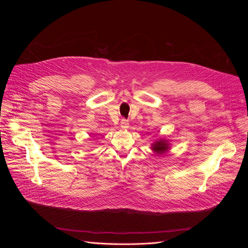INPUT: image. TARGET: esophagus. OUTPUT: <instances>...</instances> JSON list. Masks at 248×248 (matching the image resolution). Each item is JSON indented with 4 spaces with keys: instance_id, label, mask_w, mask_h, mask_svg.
Returning <instances> with one entry per match:
<instances>
[{
    "instance_id": "1",
    "label": "esophagus",
    "mask_w": 248,
    "mask_h": 248,
    "mask_svg": "<svg viewBox=\"0 0 248 248\" xmlns=\"http://www.w3.org/2000/svg\"><path fill=\"white\" fill-rule=\"evenodd\" d=\"M121 127L123 129H127L129 127V121L128 120H126L125 118H123L122 120H121Z\"/></svg>"
}]
</instances>
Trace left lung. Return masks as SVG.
I'll return each instance as SVG.
<instances>
[{
  "instance_id": "obj_1",
  "label": "left lung",
  "mask_w": 248,
  "mask_h": 248,
  "mask_svg": "<svg viewBox=\"0 0 248 248\" xmlns=\"http://www.w3.org/2000/svg\"><path fill=\"white\" fill-rule=\"evenodd\" d=\"M155 152L159 153V154H162L164 151H167L168 150V144L167 141L164 140H158L157 142H155V144L153 145V148H152Z\"/></svg>"
}]
</instances>
